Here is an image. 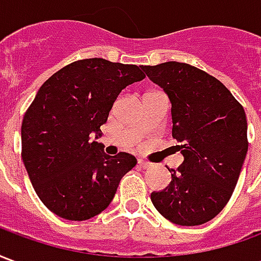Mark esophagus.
Wrapping results in <instances>:
<instances>
[{
	"mask_svg": "<svg viewBox=\"0 0 261 261\" xmlns=\"http://www.w3.org/2000/svg\"><path fill=\"white\" fill-rule=\"evenodd\" d=\"M138 166L142 168V169H149L152 166V164H149L147 161H142V159H138Z\"/></svg>",
	"mask_w": 261,
	"mask_h": 261,
	"instance_id": "1",
	"label": "esophagus"
}]
</instances>
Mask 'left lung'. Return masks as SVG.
Segmentation results:
<instances>
[{
	"label": "left lung",
	"instance_id": "obj_1",
	"mask_svg": "<svg viewBox=\"0 0 261 261\" xmlns=\"http://www.w3.org/2000/svg\"><path fill=\"white\" fill-rule=\"evenodd\" d=\"M172 103V137L183 155L172 181L151 193L155 208L170 222L194 226L217 217L229 201L247 153L245 110L228 88L186 63L141 65Z\"/></svg>",
	"mask_w": 261,
	"mask_h": 261
}]
</instances>
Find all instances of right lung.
Returning <instances> with one entry per match:
<instances>
[{
    "label": "right lung",
    "mask_w": 261,
    "mask_h": 261,
    "mask_svg": "<svg viewBox=\"0 0 261 261\" xmlns=\"http://www.w3.org/2000/svg\"><path fill=\"white\" fill-rule=\"evenodd\" d=\"M141 65L86 59L65 65L36 93L22 121V159L46 207L68 221H85L113 200L136 156H110L102 136L114 100L125 86L142 81Z\"/></svg>",
    "instance_id": "add662e5"
}]
</instances>
